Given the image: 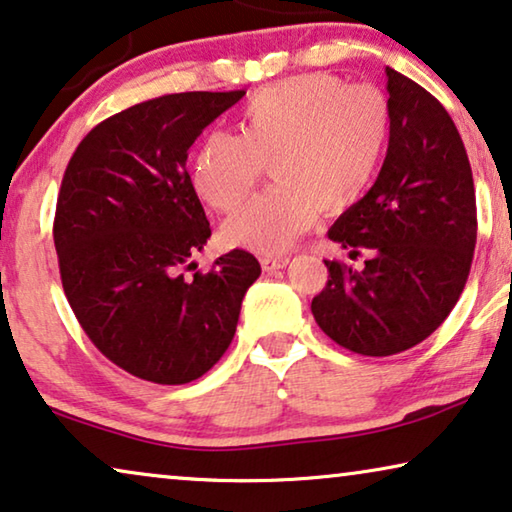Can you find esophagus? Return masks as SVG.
I'll use <instances>...</instances> for the list:
<instances>
[{"label": "esophagus", "instance_id": "34e87169", "mask_svg": "<svg viewBox=\"0 0 512 512\" xmlns=\"http://www.w3.org/2000/svg\"><path fill=\"white\" fill-rule=\"evenodd\" d=\"M288 265V258L286 256H263L261 258V268L265 272H277V270H284Z\"/></svg>", "mask_w": 512, "mask_h": 512}]
</instances>
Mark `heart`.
<instances>
[{"label": "heart", "instance_id": "1", "mask_svg": "<svg viewBox=\"0 0 512 512\" xmlns=\"http://www.w3.org/2000/svg\"><path fill=\"white\" fill-rule=\"evenodd\" d=\"M390 129L374 85L302 73L265 85L242 108V133L210 131L191 164V187L217 212L244 203L270 166L274 187L226 219L231 247L284 254L316 224L344 212L372 184Z\"/></svg>", "mask_w": 512, "mask_h": 512}]
</instances>
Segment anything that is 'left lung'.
Listing matches in <instances>:
<instances>
[{
    "label": "left lung",
    "instance_id": "1",
    "mask_svg": "<svg viewBox=\"0 0 512 512\" xmlns=\"http://www.w3.org/2000/svg\"><path fill=\"white\" fill-rule=\"evenodd\" d=\"M390 138L372 189L328 231L365 268L325 261L318 328L360 355L402 353L457 305L476 249V191L455 122L427 90L385 66Z\"/></svg>",
    "mask_w": 512,
    "mask_h": 512
}]
</instances>
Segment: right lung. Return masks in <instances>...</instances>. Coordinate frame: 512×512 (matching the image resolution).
<instances>
[{
	"mask_svg": "<svg viewBox=\"0 0 512 512\" xmlns=\"http://www.w3.org/2000/svg\"><path fill=\"white\" fill-rule=\"evenodd\" d=\"M244 94L136 103L96 124L66 166L53 228L66 300L92 344L138 379L182 385L217 365L261 274L242 249L182 274L212 235L189 147Z\"/></svg>",
	"mask_w": 512,
	"mask_h": 512,
	"instance_id": "add662e5",
	"label": "right lung"
}]
</instances>
